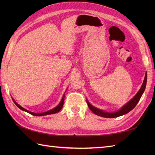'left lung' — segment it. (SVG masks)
Segmentation results:
<instances>
[{"label": "left lung", "instance_id": "obj_1", "mask_svg": "<svg viewBox=\"0 0 155 155\" xmlns=\"http://www.w3.org/2000/svg\"><path fill=\"white\" fill-rule=\"evenodd\" d=\"M146 83H147V73L145 74L142 85L141 88H140V90L138 91L137 94H136L129 101H128L126 104H125L122 107H121L120 110H118L116 112H109L100 109H97V108L92 105L87 99V105L89 107V109H90L92 110V112H94L95 114L101 117H104V118H116V117L124 115L127 113H128V112H129L130 110H132L135 107V106L137 105L138 101L140 100V98H141L143 94V93L145 91V87H146Z\"/></svg>", "mask_w": 155, "mask_h": 155}]
</instances>
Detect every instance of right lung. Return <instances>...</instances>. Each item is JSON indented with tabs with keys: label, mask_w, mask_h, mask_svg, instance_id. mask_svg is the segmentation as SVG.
Here are the masks:
<instances>
[{
	"label": "right lung",
	"mask_w": 155,
	"mask_h": 155,
	"mask_svg": "<svg viewBox=\"0 0 155 155\" xmlns=\"http://www.w3.org/2000/svg\"><path fill=\"white\" fill-rule=\"evenodd\" d=\"M12 100H13V102L15 103V104L18 108H19V109H20L21 110H23V111H25V112H28V113H29V114H31V115L37 116H45V115H48V114H55V113H58V112H59L61 110V109L63 108V104H64V94L63 96L62 99H61V100L59 104L57 106H56L55 107H54V109H51V110H50L46 111V112H41V113H35V112H31V111L25 109V108H23V107H22L21 105H18V104H17V103L15 100H14L13 99H12Z\"/></svg>",
	"instance_id": "obj_1"
}]
</instances>
